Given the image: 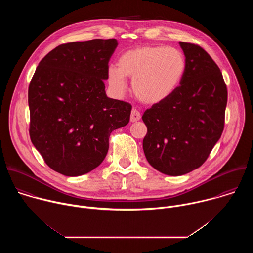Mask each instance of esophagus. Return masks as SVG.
Returning a JSON list of instances; mask_svg holds the SVG:
<instances>
[{"instance_id": "34e87169", "label": "esophagus", "mask_w": 253, "mask_h": 253, "mask_svg": "<svg viewBox=\"0 0 253 253\" xmlns=\"http://www.w3.org/2000/svg\"><path fill=\"white\" fill-rule=\"evenodd\" d=\"M140 119H141V114H140V112H139L138 110H136V109H133V110L131 111V116H130L131 122H136V121H138V120H140Z\"/></svg>"}]
</instances>
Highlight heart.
I'll list each match as a JSON object with an SVG mask.
<instances>
[{"mask_svg":"<svg viewBox=\"0 0 253 253\" xmlns=\"http://www.w3.org/2000/svg\"><path fill=\"white\" fill-rule=\"evenodd\" d=\"M186 67V57L177 48L141 46L120 55L117 67L108 69V81L114 92L122 94L127 88L125 77H131L135 96L146 104H157L176 91Z\"/></svg>","mask_w":253,"mask_h":253,"instance_id":"obj_1","label":"heart"}]
</instances>
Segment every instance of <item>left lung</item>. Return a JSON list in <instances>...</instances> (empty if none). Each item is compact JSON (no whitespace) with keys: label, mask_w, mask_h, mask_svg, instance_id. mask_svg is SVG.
<instances>
[{"label":"left lung","mask_w":253,"mask_h":253,"mask_svg":"<svg viewBox=\"0 0 253 253\" xmlns=\"http://www.w3.org/2000/svg\"><path fill=\"white\" fill-rule=\"evenodd\" d=\"M185 75L166 100L142 116L147 126L143 150L159 172L179 176L200 167L224 128L227 88L219 67L200 46L179 42Z\"/></svg>","instance_id":"obj_1"}]
</instances>
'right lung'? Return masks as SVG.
Here are the masks:
<instances>
[{
    "instance_id": "right-lung-1",
    "label": "right lung",
    "mask_w": 253,
    "mask_h": 253,
    "mask_svg": "<svg viewBox=\"0 0 253 253\" xmlns=\"http://www.w3.org/2000/svg\"><path fill=\"white\" fill-rule=\"evenodd\" d=\"M117 46L116 39L62 44L35 71L28 91L30 138L58 173L80 176L98 167L111 132L130 120L131 104L105 92Z\"/></svg>"
}]
</instances>
